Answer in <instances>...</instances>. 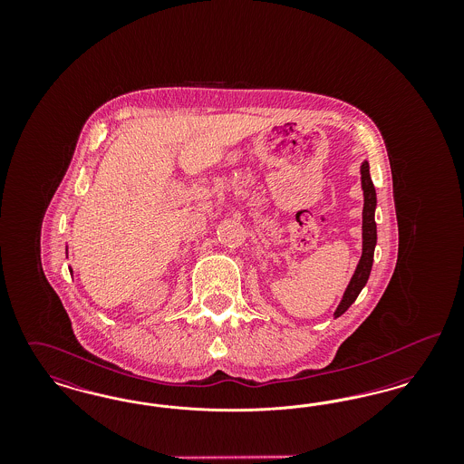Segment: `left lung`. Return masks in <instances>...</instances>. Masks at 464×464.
<instances>
[{"mask_svg": "<svg viewBox=\"0 0 464 464\" xmlns=\"http://www.w3.org/2000/svg\"><path fill=\"white\" fill-rule=\"evenodd\" d=\"M360 174H362V191H363V212H362V257L356 265L353 276L348 284V287L343 294V299L339 303L337 309L334 311V318L341 316L346 309L350 308L356 301L358 294L362 292V288L365 287L372 263H374V248L377 243V227H375V188L371 179V169H369V161H363L360 167Z\"/></svg>", "mask_w": 464, "mask_h": 464, "instance_id": "obj_1", "label": "left lung"}]
</instances>
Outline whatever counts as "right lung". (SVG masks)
<instances>
[{
  "instance_id": "right-lung-1",
  "label": "right lung",
  "mask_w": 464,
  "mask_h": 464,
  "mask_svg": "<svg viewBox=\"0 0 464 464\" xmlns=\"http://www.w3.org/2000/svg\"><path fill=\"white\" fill-rule=\"evenodd\" d=\"M69 271H71V267H69Z\"/></svg>"
}]
</instances>
